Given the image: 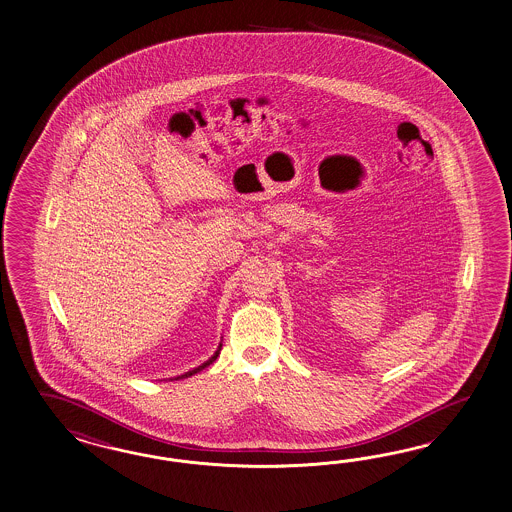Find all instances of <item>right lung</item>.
<instances>
[{
	"label": "right lung",
	"instance_id": "obj_1",
	"mask_svg": "<svg viewBox=\"0 0 512 512\" xmlns=\"http://www.w3.org/2000/svg\"><path fill=\"white\" fill-rule=\"evenodd\" d=\"M219 351H221V343H219V347H217L216 353L212 355V357L208 358L206 362H202L201 366H197V368H193V370H189V372L182 373V375H178V377H174V379H186V377H191V375H195L197 372H202L206 366H210L217 357H219Z\"/></svg>",
	"mask_w": 512,
	"mask_h": 512
}]
</instances>
